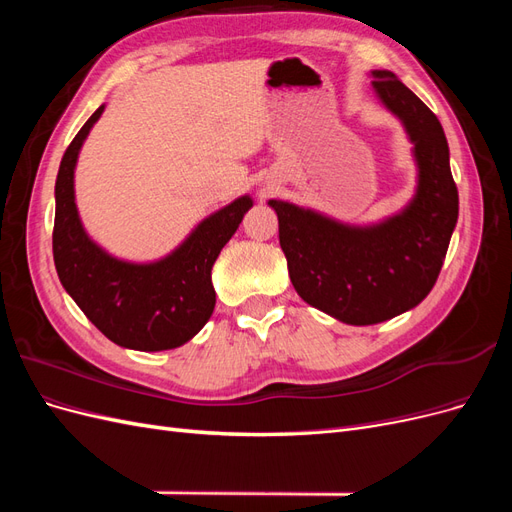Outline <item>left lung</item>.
I'll use <instances>...</instances> for the list:
<instances>
[{
  "mask_svg": "<svg viewBox=\"0 0 512 512\" xmlns=\"http://www.w3.org/2000/svg\"><path fill=\"white\" fill-rule=\"evenodd\" d=\"M378 102L404 128L416 166L414 194L399 211L350 224L271 198L280 245L299 297L339 322L367 327L421 303L438 280L457 224L459 196L438 117L389 70H371Z\"/></svg>",
  "mask_w": 512,
  "mask_h": 512,
  "instance_id": "8db88e82",
  "label": "left lung"
}]
</instances>
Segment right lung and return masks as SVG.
<instances>
[{"label":"right lung","mask_w":512,"mask_h":512,"mask_svg":"<svg viewBox=\"0 0 512 512\" xmlns=\"http://www.w3.org/2000/svg\"><path fill=\"white\" fill-rule=\"evenodd\" d=\"M102 113L104 104L74 136L59 164L53 230L59 282L113 344L141 352L179 348L211 318V269L254 200L243 194L213 211L162 258L136 262L104 250L85 230L74 192L81 147Z\"/></svg>","instance_id":"right-lung-1"}]
</instances>
